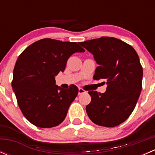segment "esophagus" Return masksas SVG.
I'll return each mask as SVG.
<instances>
[{
  "mask_svg": "<svg viewBox=\"0 0 155 155\" xmlns=\"http://www.w3.org/2000/svg\"><path fill=\"white\" fill-rule=\"evenodd\" d=\"M86 93V91H85L84 89L82 88H79V94H85Z\"/></svg>",
  "mask_w": 155,
  "mask_h": 155,
  "instance_id": "1",
  "label": "esophagus"
}]
</instances>
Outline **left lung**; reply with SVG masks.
<instances>
[{"label": "left lung", "instance_id": "left-lung-1", "mask_svg": "<svg viewBox=\"0 0 155 155\" xmlns=\"http://www.w3.org/2000/svg\"><path fill=\"white\" fill-rule=\"evenodd\" d=\"M79 44L93 54L98 64L94 79H105L107 85L105 93L88 91L91 101L86 106L87 115L97 125H119L132 113L141 93L143 71L138 54L130 45L115 37Z\"/></svg>", "mask_w": 155, "mask_h": 155}]
</instances>
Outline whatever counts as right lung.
<instances>
[{
	"instance_id": "1",
	"label": "right lung",
	"mask_w": 155,
	"mask_h": 155,
	"mask_svg": "<svg viewBox=\"0 0 155 155\" xmlns=\"http://www.w3.org/2000/svg\"><path fill=\"white\" fill-rule=\"evenodd\" d=\"M83 51L75 42L45 38L30 45L18 56L12 87L21 112L31 124L50 128L64 120L79 89L71 85L64 90L55 85L54 76L64 71L72 54Z\"/></svg>"
}]
</instances>
